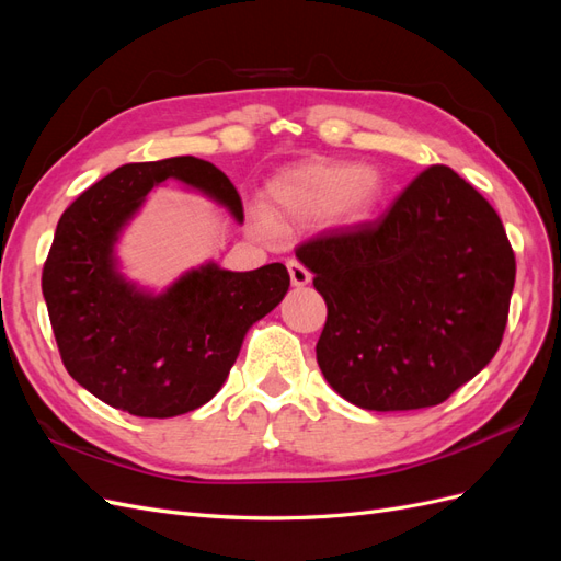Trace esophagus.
I'll list each match as a JSON object with an SVG mask.
<instances>
[{
    "instance_id": "esophagus-1",
    "label": "esophagus",
    "mask_w": 561,
    "mask_h": 561,
    "mask_svg": "<svg viewBox=\"0 0 561 561\" xmlns=\"http://www.w3.org/2000/svg\"><path fill=\"white\" fill-rule=\"evenodd\" d=\"M287 271H290V280L295 287H304L311 283V271L307 266H301L297 260L287 262Z\"/></svg>"
}]
</instances>
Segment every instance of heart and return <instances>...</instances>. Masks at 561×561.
I'll list each match as a JSON object with an SVG mask.
<instances>
[{"label":"heart","instance_id":"heart-1","mask_svg":"<svg viewBox=\"0 0 561 561\" xmlns=\"http://www.w3.org/2000/svg\"><path fill=\"white\" fill-rule=\"evenodd\" d=\"M386 182L375 168L311 159L287 165L264 186V210L276 225H301L322 219L328 227L363 225L377 213ZM257 215L262 231L268 229Z\"/></svg>","mask_w":561,"mask_h":561}]
</instances>
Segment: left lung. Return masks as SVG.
<instances>
[{
	"instance_id": "8db88e82",
	"label": "left lung",
	"mask_w": 561,
	"mask_h": 561,
	"mask_svg": "<svg viewBox=\"0 0 561 561\" xmlns=\"http://www.w3.org/2000/svg\"><path fill=\"white\" fill-rule=\"evenodd\" d=\"M328 304L322 377L371 412L445 402L494 358L515 254L486 198L447 165L423 171L379 222L297 248Z\"/></svg>"
}]
</instances>
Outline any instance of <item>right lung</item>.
I'll return each instance as SVG.
<instances>
[{
  "label": "right lung",
  "mask_w": 561,
  "mask_h": 561,
  "mask_svg": "<svg viewBox=\"0 0 561 561\" xmlns=\"http://www.w3.org/2000/svg\"><path fill=\"white\" fill-rule=\"evenodd\" d=\"M171 180L243 225L239 192L210 161L126 163L62 213L42 274L65 369L98 400L145 419H171L210 402L248 330L290 287L280 262L229 271L208 260L161 293L130 280L118 241L149 192Z\"/></svg>",
  "instance_id": "right-lung-1"
}]
</instances>
